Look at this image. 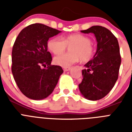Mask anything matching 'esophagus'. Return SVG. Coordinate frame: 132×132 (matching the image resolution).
Here are the masks:
<instances>
[{
    "label": "esophagus",
    "instance_id": "34e87169",
    "mask_svg": "<svg viewBox=\"0 0 132 132\" xmlns=\"http://www.w3.org/2000/svg\"><path fill=\"white\" fill-rule=\"evenodd\" d=\"M64 71H68V70H70V67H64L63 68Z\"/></svg>",
    "mask_w": 132,
    "mask_h": 132
}]
</instances>
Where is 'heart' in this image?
<instances>
[{
  "mask_svg": "<svg viewBox=\"0 0 132 132\" xmlns=\"http://www.w3.org/2000/svg\"><path fill=\"white\" fill-rule=\"evenodd\" d=\"M62 38L56 36L48 40V49L54 54L62 53L70 47V53L60 54L54 58V62L62 67H68L72 64L79 62H87L91 60L94 55V48L92 40L88 36L81 34H72Z\"/></svg>",
  "mask_w": 132,
  "mask_h": 132,
  "instance_id": "obj_1",
  "label": "heart"
}]
</instances>
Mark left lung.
I'll return each mask as SVG.
<instances>
[{
	"instance_id": "1",
	"label": "left lung",
	"mask_w": 132,
	"mask_h": 132,
	"mask_svg": "<svg viewBox=\"0 0 132 132\" xmlns=\"http://www.w3.org/2000/svg\"><path fill=\"white\" fill-rule=\"evenodd\" d=\"M81 31L94 34L97 48L93 59L85 64L79 88L88 100H99L110 92L118 79L121 63L119 42L110 30L101 26H92Z\"/></svg>"
}]
</instances>
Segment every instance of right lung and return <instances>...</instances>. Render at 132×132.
<instances>
[{
    "instance_id": "right-lung-1",
    "label": "right lung",
    "mask_w": 132,
    "mask_h": 132,
    "mask_svg": "<svg viewBox=\"0 0 132 132\" xmlns=\"http://www.w3.org/2000/svg\"><path fill=\"white\" fill-rule=\"evenodd\" d=\"M60 31L40 23L22 30L12 48L11 71L18 87L27 97L44 99L51 94L63 73L61 66L51 65L48 40Z\"/></svg>"
}]
</instances>
